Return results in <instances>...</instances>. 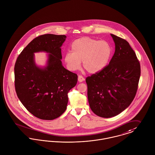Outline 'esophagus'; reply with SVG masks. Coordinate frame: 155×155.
I'll return each mask as SVG.
<instances>
[{"instance_id": "esophagus-1", "label": "esophagus", "mask_w": 155, "mask_h": 155, "mask_svg": "<svg viewBox=\"0 0 155 155\" xmlns=\"http://www.w3.org/2000/svg\"><path fill=\"white\" fill-rule=\"evenodd\" d=\"M84 80H85V79H84V78L82 75H78V81H79V82H83Z\"/></svg>"}]
</instances>
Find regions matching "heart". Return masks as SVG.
Returning a JSON list of instances; mask_svg holds the SVG:
<instances>
[{"instance_id":"obj_1","label":"heart","mask_w":155,"mask_h":155,"mask_svg":"<svg viewBox=\"0 0 155 155\" xmlns=\"http://www.w3.org/2000/svg\"><path fill=\"white\" fill-rule=\"evenodd\" d=\"M112 53L111 46L104 40L88 37L78 38L71 45V52H67L64 61L67 68L75 71L81 67L89 73H96L107 64Z\"/></svg>"}]
</instances>
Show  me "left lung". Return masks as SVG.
<instances>
[{
  "label": "left lung",
  "mask_w": 155,
  "mask_h": 155,
  "mask_svg": "<svg viewBox=\"0 0 155 155\" xmlns=\"http://www.w3.org/2000/svg\"><path fill=\"white\" fill-rule=\"evenodd\" d=\"M111 36L115 51L109 64L86 79L90 107L102 118L115 117L129 106L136 96L141 73L139 61L128 42Z\"/></svg>",
  "instance_id": "obj_1"
}]
</instances>
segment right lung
Returning <instances> with one entry per match:
<instances>
[{"mask_svg":"<svg viewBox=\"0 0 155 155\" xmlns=\"http://www.w3.org/2000/svg\"><path fill=\"white\" fill-rule=\"evenodd\" d=\"M65 35H41L34 38L18 56L15 67V88L18 97L35 117L52 120L66 110L68 93L77 84L78 76L62 65L61 49ZM50 53L45 69L35 66V52Z\"/></svg>","mask_w":155,"mask_h":155,"instance_id":"1","label":"right lung"}]
</instances>
